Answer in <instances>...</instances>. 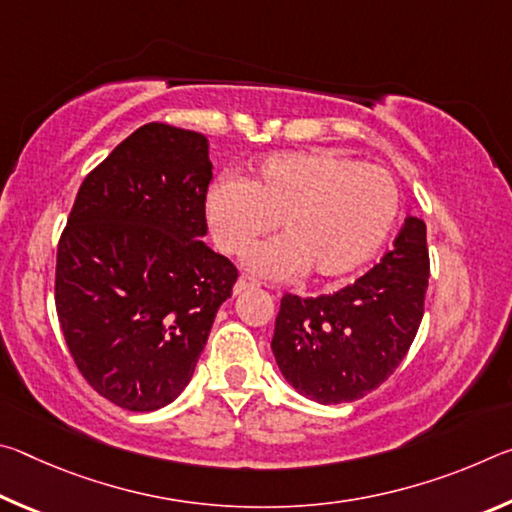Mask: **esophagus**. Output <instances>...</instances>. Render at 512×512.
<instances>
[{
    "label": "esophagus",
    "instance_id": "1",
    "mask_svg": "<svg viewBox=\"0 0 512 512\" xmlns=\"http://www.w3.org/2000/svg\"><path fill=\"white\" fill-rule=\"evenodd\" d=\"M253 287H257V280H253V277H248V275H241L239 280H237V284H235V293L239 296L241 291L253 289Z\"/></svg>",
    "mask_w": 512,
    "mask_h": 512
}]
</instances>
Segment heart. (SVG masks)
Wrapping results in <instances>:
<instances>
[{"label": "heart", "instance_id": "heart-1", "mask_svg": "<svg viewBox=\"0 0 512 512\" xmlns=\"http://www.w3.org/2000/svg\"><path fill=\"white\" fill-rule=\"evenodd\" d=\"M400 214L393 176L334 151L268 155L246 180L225 176L205 196L212 239L237 255L275 228L284 232L250 250L248 271L287 280L357 271L384 246Z\"/></svg>", "mask_w": 512, "mask_h": 512}]
</instances>
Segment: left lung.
<instances>
[{"label": "left lung", "instance_id": "8db88e82", "mask_svg": "<svg viewBox=\"0 0 512 512\" xmlns=\"http://www.w3.org/2000/svg\"><path fill=\"white\" fill-rule=\"evenodd\" d=\"M429 284L427 225L409 216L393 250L332 296H282L271 348L284 379L318 404L361 400L409 352Z\"/></svg>", "mask_w": 512, "mask_h": 512}]
</instances>
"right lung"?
Returning <instances> with one entry per match:
<instances>
[{"instance_id": "obj_1", "label": "right lung", "mask_w": 512, "mask_h": 512, "mask_svg": "<svg viewBox=\"0 0 512 512\" xmlns=\"http://www.w3.org/2000/svg\"><path fill=\"white\" fill-rule=\"evenodd\" d=\"M205 135L151 121L85 176L58 241L56 311L85 381L128 411L185 391L239 271L214 253Z\"/></svg>"}]
</instances>
